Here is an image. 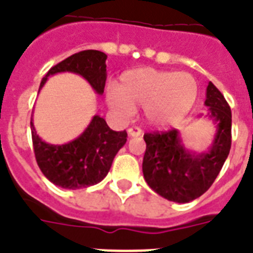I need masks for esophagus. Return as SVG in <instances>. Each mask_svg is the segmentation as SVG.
I'll return each instance as SVG.
<instances>
[{
    "label": "esophagus",
    "instance_id": "34e87169",
    "mask_svg": "<svg viewBox=\"0 0 253 253\" xmlns=\"http://www.w3.org/2000/svg\"><path fill=\"white\" fill-rule=\"evenodd\" d=\"M127 132H128V136H140V135H142V130L136 126L130 127V128L127 130Z\"/></svg>",
    "mask_w": 253,
    "mask_h": 253
}]
</instances>
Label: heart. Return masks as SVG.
Here are the masks:
<instances>
[{
  "mask_svg": "<svg viewBox=\"0 0 253 253\" xmlns=\"http://www.w3.org/2000/svg\"><path fill=\"white\" fill-rule=\"evenodd\" d=\"M197 94L196 79L189 73L142 68L123 73L119 86L107 91V102L123 115L144 107L147 123L163 128L180 123L194 106Z\"/></svg>",
  "mask_w": 253,
  "mask_h": 253,
  "instance_id": "b5f03b06",
  "label": "heart"
}]
</instances>
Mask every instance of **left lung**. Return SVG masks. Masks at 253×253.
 <instances>
[{"mask_svg": "<svg viewBox=\"0 0 253 253\" xmlns=\"http://www.w3.org/2000/svg\"><path fill=\"white\" fill-rule=\"evenodd\" d=\"M208 117L216 125L209 151L196 154L186 150L176 128L144 134V180L166 200L186 204L201 197L215 181L231 148V109L212 83L206 89Z\"/></svg>", "mask_w": 253, "mask_h": 253, "instance_id": "obj_1", "label": "left lung"}]
</instances>
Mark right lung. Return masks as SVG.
<instances>
[{
    "label": "right lung",
    "mask_w": 253,
    "mask_h": 253,
    "mask_svg": "<svg viewBox=\"0 0 253 253\" xmlns=\"http://www.w3.org/2000/svg\"><path fill=\"white\" fill-rule=\"evenodd\" d=\"M106 53L86 49L53 65L43 77L41 90L48 76L60 72L81 75L98 94L106 83ZM31 136L35 159L52 184L64 189L87 188L102 181L110 170L115 155L127 140V132L113 131L106 121L94 115L86 130L67 144H48L37 135L31 119Z\"/></svg>",
    "instance_id": "obj_1"
}]
</instances>
